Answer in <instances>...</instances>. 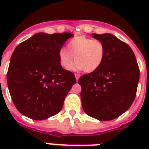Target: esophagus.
<instances>
[{"instance_id": "1", "label": "esophagus", "mask_w": 149, "mask_h": 149, "mask_svg": "<svg viewBox=\"0 0 149 149\" xmlns=\"http://www.w3.org/2000/svg\"><path fill=\"white\" fill-rule=\"evenodd\" d=\"M75 77H76V79H77V80H78L79 77H80V75L78 74V73H76V74H75Z\"/></svg>"}]
</instances>
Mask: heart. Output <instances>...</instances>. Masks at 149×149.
Returning a JSON list of instances; mask_svg holds the SVG:
<instances>
[{
  "instance_id": "b5f03b06",
  "label": "heart",
  "mask_w": 149,
  "mask_h": 149,
  "mask_svg": "<svg viewBox=\"0 0 149 149\" xmlns=\"http://www.w3.org/2000/svg\"><path fill=\"white\" fill-rule=\"evenodd\" d=\"M77 61L72 65L73 70H82L91 72L98 70L105 56V48L100 41L85 36H77L72 38L66 48L58 51V59L65 69L71 66L73 59Z\"/></svg>"
}]
</instances>
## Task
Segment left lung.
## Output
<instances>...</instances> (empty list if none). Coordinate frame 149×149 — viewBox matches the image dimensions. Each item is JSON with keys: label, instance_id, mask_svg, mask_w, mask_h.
Returning a JSON list of instances; mask_svg holds the SVG:
<instances>
[{"label": "left lung", "instance_id": "left-lung-1", "mask_svg": "<svg viewBox=\"0 0 149 149\" xmlns=\"http://www.w3.org/2000/svg\"><path fill=\"white\" fill-rule=\"evenodd\" d=\"M103 42L105 56L98 70L80 77L82 107L86 114L111 120L128 110L135 99L140 70L129 45L111 34H92Z\"/></svg>", "mask_w": 149, "mask_h": 149}]
</instances>
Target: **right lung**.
Instances as JSON below:
<instances>
[{
	"label": "right lung",
	"mask_w": 149,
	"mask_h": 149,
	"mask_svg": "<svg viewBox=\"0 0 149 149\" xmlns=\"http://www.w3.org/2000/svg\"><path fill=\"white\" fill-rule=\"evenodd\" d=\"M72 36L38 33L14 50L7 82L13 103L23 115L41 120L62 110L77 80L72 72L62 67L58 51Z\"/></svg>",
	"instance_id": "obj_1"
}]
</instances>
